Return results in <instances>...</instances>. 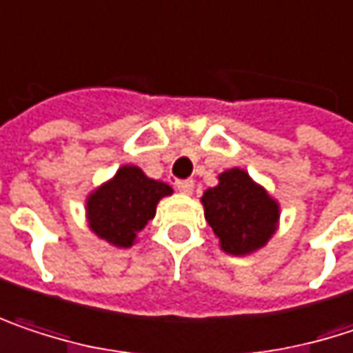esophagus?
<instances>
[{
  "mask_svg": "<svg viewBox=\"0 0 353 353\" xmlns=\"http://www.w3.org/2000/svg\"><path fill=\"white\" fill-rule=\"evenodd\" d=\"M176 188L181 194H192L194 192V181L192 179H181V181H176Z\"/></svg>",
  "mask_w": 353,
  "mask_h": 353,
  "instance_id": "34e87169",
  "label": "esophagus"
}]
</instances>
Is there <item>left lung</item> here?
<instances>
[{"label":"left lung","instance_id":"obj_1","mask_svg":"<svg viewBox=\"0 0 353 353\" xmlns=\"http://www.w3.org/2000/svg\"><path fill=\"white\" fill-rule=\"evenodd\" d=\"M200 202L220 250L226 254H252L267 246L279 230L281 204L241 168L222 172Z\"/></svg>","mask_w":353,"mask_h":353}]
</instances>
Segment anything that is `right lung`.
<instances>
[{"instance_id": "obj_1", "label": "right lung", "mask_w": 353, "mask_h": 353, "mask_svg": "<svg viewBox=\"0 0 353 353\" xmlns=\"http://www.w3.org/2000/svg\"><path fill=\"white\" fill-rule=\"evenodd\" d=\"M172 194V185L127 163L86 196L84 218L90 232L101 241L117 248H131L149 220L155 218L157 204Z\"/></svg>"}]
</instances>
